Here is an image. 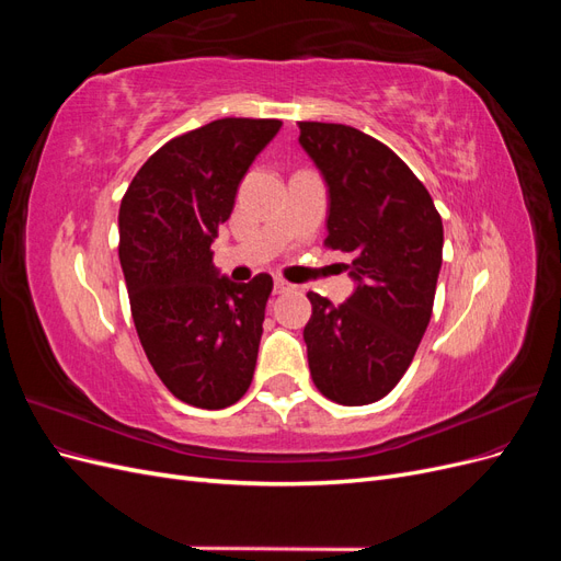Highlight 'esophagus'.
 Returning a JSON list of instances; mask_svg holds the SVG:
<instances>
[{"label": "esophagus", "instance_id": "obj_1", "mask_svg": "<svg viewBox=\"0 0 561 561\" xmlns=\"http://www.w3.org/2000/svg\"><path fill=\"white\" fill-rule=\"evenodd\" d=\"M290 290H293V285L287 283V280H283V278L274 280V293L276 295H285V293H290Z\"/></svg>", "mask_w": 561, "mask_h": 561}]
</instances>
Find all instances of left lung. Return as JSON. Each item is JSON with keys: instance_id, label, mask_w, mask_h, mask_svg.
<instances>
[{"instance_id": "8db88e82", "label": "left lung", "mask_w": 561, "mask_h": 561, "mask_svg": "<svg viewBox=\"0 0 561 561\" xmlns=\"http://www.w3.org/2000/svg\"><path fill=\"white\" fill-rule=\"evenodd\" d=\"M299 145L328 184L325 243L348 254L355 283L339 307L307 295L311 377L339 404L377 402L402 379L431 322L443 219L407 163L363 130L299 122Z\"/></svg>"}]
</instances>
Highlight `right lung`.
I'll return each instance as SVG.
<instances>
[{
    "label": "right lung",
    "mask_w": 561,
    "mask_h": 561,
    "mask_svg": "<svg viewBox=\"0 0 561 561\" xmlns=\"http://www.w3.org/2000/svg\"><path fill=\"white\" fill-rule=\"evenodd\" d=\"M280 126L217 118L173 138L133 178L118 210V260L140 344L165 388L201 410L239 402L257 365L274 280L219 276L210 245Z\"/></svg>",
    "instance_id": "add662e5"
}]
</instances>
